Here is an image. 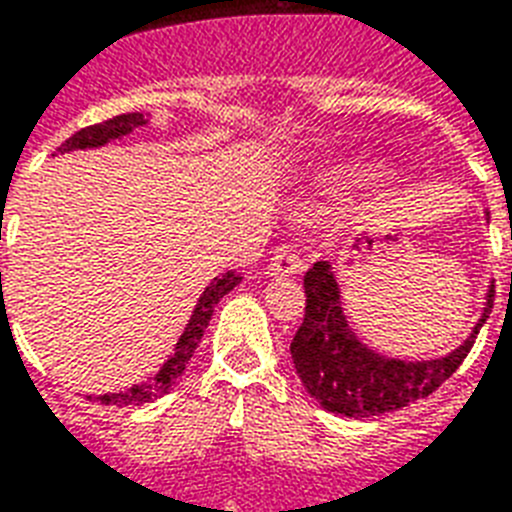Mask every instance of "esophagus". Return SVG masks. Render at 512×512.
Here are the masks:
<instances>
[{
  "mask_svg": "<svg viewBox=\"0 0 512 512\" xmlns=\"http://www.w3.org/2000/svg\"><path fill=\"white\" fill-rule=\"evenodd\" d=\"M300 271H303V260H300V255H297L289 244H281V247L273 252L268 273H271V276H295V273Z\"/></svg>",
  "mask_w": 512,
  "mask_h": 512,
  "instance_id": "esophagus-1",
  "label": "esophagus"
}]
</instances>
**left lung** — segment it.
Instances as JSON below:
<instances>
[{
    "mask_svg": "<svg viewBox=\"0 0 512 512\" xmlns=\"http://www.w3.org/2000/svg\"><path fill=\"white\" fill-rule=\"evenodd\" d=\"M305 316L289 345L305 390L327 412L342 417H380L428 398L452 377L473 348L489 319L494 284L486 292V308L470 337L449 356L433 361H401L374 353L348 327L340 305L332 265L319 260L305 273ZM512 284V276H510Z\"/></svg>",
    "mask_w": 512,
    "mask_h": 512,
    "instance_id": "1",
    "label": "left lung"
}]
</instances>
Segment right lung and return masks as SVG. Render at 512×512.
<instances>
[{"label": "right lung", "instance_id": "obj_1", "mask_svg": "<svg viewBox=\"0 0 512 512\" xmlns=\"http://www.w3.org/2000/svg\"><path fill=\"white\" fill-rule=\"evenodd\" d=\"M146 122L148 119L143 114H119L114 116V119H108V122L92 124V127H84V130H79L76 135H71V138L58 148V154H68V151H76V148L106 146L111 140H119L124 138V135H130L135 127H143ZM239 281V273L228 271L223 273V276H217V279L204 289V295L199 297V303L193 308L191 321L185 324V332L180 335V340H177L175 353L164 361L162 369H159L151 380L140 382V385H132V388L127 390H119V393H106V396L87 398H90V401H100V404L106 406H140L148 404V401H154V398L164 396V393L175 385L177 377L185 372V366H188V361H191L193 356V350L199 348L201 337H204V329H207L209 319H212V313H215V305L220 303L223 295H228Z\"/></svg>", "mask_w": 512, "mask_h": 512}]
</instances>
